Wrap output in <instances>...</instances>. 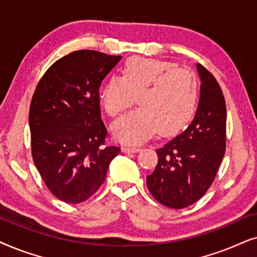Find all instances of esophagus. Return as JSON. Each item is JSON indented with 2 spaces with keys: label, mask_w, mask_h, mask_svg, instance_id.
<instances>
[{
  "label": "esophagus",
  "mask_w": 257,
  "mask_h": 257,
  "mask_svg": "<svg viewBox=\"0 0 257 257\" xmlns=\"http://www.w3.org/2000/svg\"><path fill=\"white\" fill-rule=\"evenodd\" d=\"M141 148L140 147H131V146H124L122 147L123 153H139Z\"/></svg>",
  "instance_id": "esophagus-1"
}]
</instances>
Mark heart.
Returning <instances> with one entry per match:
<instances>
[{"instance_id": "obj_1", "label": "heart", "mask_w": 257, "mask_h": 257, "mask_svg": "<svg viewBox=\"0 0 257 257\" xmlns=\"http://www.w3.org/2000/svg\"><path fill=\"white\" fill-rule=\"evenodd\" d=\"M198 96L193 71L168 61L133 57L121 75H112L98 90V100L109 116H117L135 102L140 107L112 124L118 141L139 145L157 132L174 135L193 117Z\"/></svg>"}]
</instances>
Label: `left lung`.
Listing matches in <instances>:
<instances>
[{
    "label": "left lung",
    "mask_w": 257,
    "mask_h": 257,
    "mask_svg": "<svg viewBox=\"0 0 257 257\" xmlns=\"http://www.w3.org/2000/svg\"><path fill=\"white\" fill-rule=\"evenodd\" d=\"M200 100L188 128L162 148L157 149L159 163L147 186L161 204L182 209L206 194L216 176L225 152L227 109L220 85L201 64Z\"/></svg>",
    "instance_id": "obj_1"
}]
</instances>
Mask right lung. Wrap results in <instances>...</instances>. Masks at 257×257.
I'll list each match as a JSON object with an SVG mask.
<instances>
[{
    "label": "right lung",
    "mask_w": 257,
    "mask_h": 257,
    "mask_svg": "<svg viewBox=\"0 0 257 257\" xmlns=\"http://www.w3.org/2000/svg\"><path fill=\"white\" fill-rule=\"evenodd\" d=\"M121 56L77 50L56 61L34 93L29 110L33 160L54 196L88 200L104 182L118 147H103L98 89Z\"/></svg>",
    "instance_id": "add662e5"
}]
</instances>
